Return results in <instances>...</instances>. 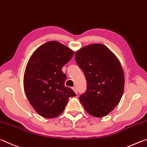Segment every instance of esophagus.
<instances>
[{
    "instance_id": "34e87169",
    "label": "esophagus",
    "mask_w": 147,
    "mask_h": 147,
    "mask_svg": "<svg viewBox=\"0 0 147 147\" xmlns=\"http://www.w3.org/2000/svg\"><path fill=\"white\" fill-rule=\"evenodd\" d=\"M72 89H73V90L74 91V92H76V94H77V89L76 87H72Z\"/></svg>"
}]
</instances>
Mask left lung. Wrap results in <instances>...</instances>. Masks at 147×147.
I'll return each instance as SVG.
<instances>
[{"instance_id":"left-lung-1","label":"left lung","mask_w":147,"mask_h":147,"mask_svg":"<svg viewBox=\"0 0 147 147\" xmlns=\"http://www.w3.org/2000/svg\"><path fill=\"white\" fill-rule=\"evenodd\" d=\"M75 57L87 83L86 92L79 96L81 104L91 116H106L119 104L124 92V75L119 60L102 44L81 48Z\"/></svg>"}]
</instances>
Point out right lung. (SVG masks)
Segmentation results:
<instances>
[{"label": "right lung", "mask_w": 147, "mask_h": 147, "mask_svg": "<svg viewBox=\"0 0 147 147\" xmlns=\"http://www.w3.org/2000/svg\"><path fill=\"white\" fill-rule=\"evenodd\" d=\"M74 51L50 41L37 48L26 64L23 85L26 98L40 116L52 119L64 111L69 97L76 93L64 86L66 76L62 71Z\"/></svg>", "instance_id": "1"}]
</instances>
